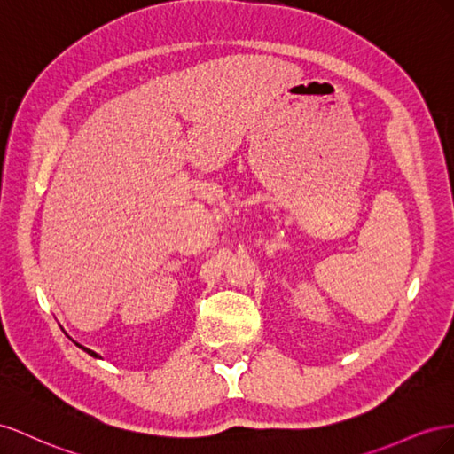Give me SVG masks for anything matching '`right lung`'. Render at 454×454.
Here are the masks:
<instances>
[{
    "label": "right lung",
    "mask_w": 454,
    "mask_h": 454,
    "mask_svg": "<svg viewBox=\"0 0 454 454\" xmlns=\"http://www.w3.org/2000/svg\"><path fill=\"white\" fill-rule=\"evenodd\" d=\"M83 349H85V352H87V354H90V356H93V357H98V356H97L95 352H90V349H87V348H83Z\"/></svg>",
    "instance_id": "obj_1"
}]
</instances>
